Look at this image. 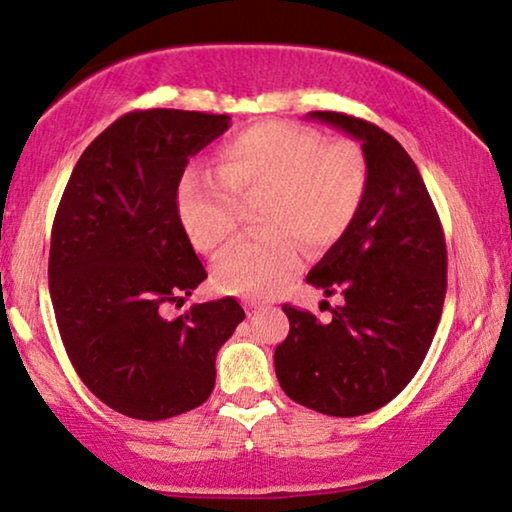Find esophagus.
<instances>
[{
  "label": "esophagus",
  "instance_id": "1",
  "mask_svg": "<svg viewBox=\"0 0 512 512\" xmlns=\"http://www.w3.org/2000/svg\"><path fill=\"white\" fill-rule=\"evenodd\" d=\"M245 309H247L249 316H256V313L263 309V304L256 302V300H245Z\"/></svg>",
  "mask_w": 512,
  "mask_h": 512
}]
</instances>
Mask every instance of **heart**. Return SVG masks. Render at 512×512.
<instances>
[{
    "label": "heart",
    "instance_id": "obj_1",
    "mask_svg": "<svg viewBox=\"0 0 512 512\" xmlns=\"http://www.w3.org/2000/svg\"><path fill=\"white\" fill-rule=\"evenodd\" d=\"M366 190V157L355 144H325L300 125L265 121L219 148L212 176L183 178L178 210L194 245L217 254L238 231L235 203L261 199L256 224L263 238L238 242L215 263L219 288L261 297L277 293L295 274V240L316 251L343 238Z\"/></svg>",
    "mask_w": 512,
    "mask_h": 512
}]
</instances>
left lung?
<instances>
[{"instance_id":"obj_1","label":"left lung","mask_w":512,"mask_h":512,"mask_svg":"<svg viewBox=\"0 0 512 512\" xmlns=\"http://www.w3.org/2000/svg\"><path fill=\"white\" fill-rule=\"evenodd\" d=\"M361 144L364 206L306 281L341 295L332 320L283 304L286 341L274 371L288 398L329 416L380 410L410 384L428 355L446 295V242L426 183L403 146L377 125L311 112Z\"/></svg>"}]
</instances>
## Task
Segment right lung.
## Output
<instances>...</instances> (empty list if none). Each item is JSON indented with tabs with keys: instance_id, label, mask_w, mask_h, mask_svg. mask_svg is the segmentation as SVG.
I'll list each match as a JSON object with an SVG mask.
<instances>
[{
	"instance_id": "right-lung-1",
	"label": "right lung",
	"mask_w": 512,
	"mask_h": 512,
	"mask_svg": "<svg viewBox=\"0 0 512 512\" xmlns=\"http://www.w3.org/2000/svg\"><path fill=\"white\" fill-rule=\"evenodd\" d=\"M229 125L183 109L121 116L77 160L54 217L47 277L61 341L93 396L132 419L206 403L217 352L245 318L233 297L164 316L208 277L180 222V178Z\"/></svg>"
}]
</instances>
